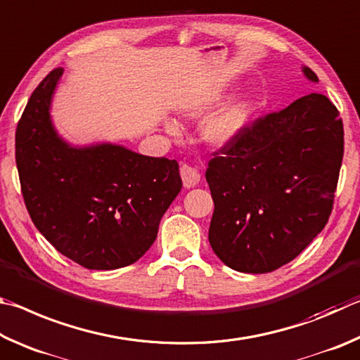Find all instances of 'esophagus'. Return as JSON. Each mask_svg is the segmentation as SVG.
Listing matches in <instances>:
<instances>
[{"label": "esophagus", "mask_w": 360, "mask_h": 360, "mask_svg": "<svg viewBox=\"0 0 360 360\" xmlns=\"http://www.w3.org/2000/svg\"><path fill=\"white\" fill-rule=\"evenodd\" d=\"M180 175H181V180H184L185 188H194L200 180L199 170L196 167L190 166V164H184V166L180 167Z\"/></svg>", "instance_id": "esophagus-1"}]
</instances>
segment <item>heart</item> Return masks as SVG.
<instances>
[{"instance_id": "obj_1", "label": "heart", "mask_w": 360, "mask_h": 360, "mask_svg": "<svg viewBox=\"0 0 360 360\" xmlns=\"http://www.w3.org/2000/svg\"><path fill=\"white\" fill-rule=\"evenodd\" d=\"M250 101L236 99L205 120L202 136L212 145H224L240 134L250 117ZM174 129V124H169Z\"/></svg>"}]
</instances>
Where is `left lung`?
<instances>
[{
	"label": "left lung",
	"mask_w": 360,
	"mask_h": 360,
	"mask_svg": "<svg viewBox=\"0 0 360 360\" xmlns=\"http://www.w3.org/2000/svg\"><path fill=\"white\" fill-rule=\"evenodd\" d=\"M311 82L318 75L310 68ZM343 122L319 93L245 124L213 153L209 242L226 266L267 274L297 257L329 217L343 161Z\"/></svg>",
	"instance_id": "8db88e82"
}]
</instances>
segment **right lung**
I'll return each instance as SVG.
<instances>
[{
    "mask_svg": "<svg viewBox=\"0 0 360 360\" xmlns=\"http://www.w3.org/2000/svg\"><path fill=\"white\" fill-rule=\"evenodd\" d=\"M61 74L58 68L44 77L17 124L25 205L37 231L79 266H129L153 245L162 215L181 190L179 162L112 143L68 145L49 112Z\"/></svg>",
    "mask_w": 360,
    "mask_h": 360,
    "instance_id": "1",
    "label": "right lung"
}]
</instances>
